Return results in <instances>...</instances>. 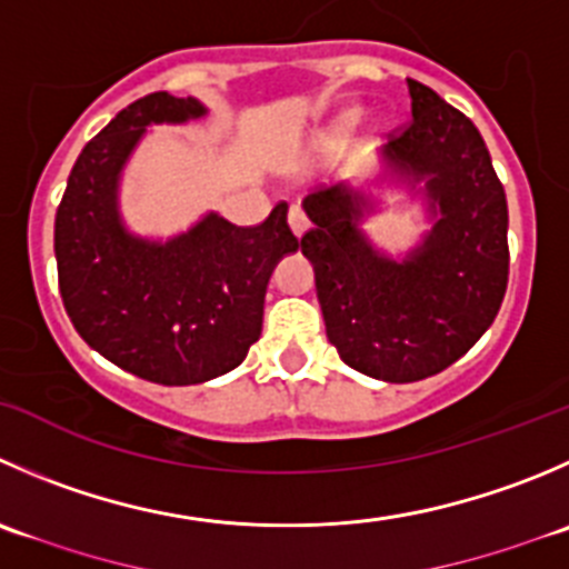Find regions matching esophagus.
Returning <instances> with one entry per match:
<instances>
[{
    "label": "esophagus",
    "mask_w": 569,
    "mask_h": 569,
    "mask_svg": "<svg viewBox=\"0 0 569 569\" xmlns=\"http://www.w3.org/2000/svg\"><path fill=\"white\" fill-rule=\"evenodd\" d=\"M289 224H291V230H295V236H302L311 222H308L306 211H302L300 206H291L289 208Z\"/></svg>",
    "instance_id": "esophagus-1"
}]
</instances>
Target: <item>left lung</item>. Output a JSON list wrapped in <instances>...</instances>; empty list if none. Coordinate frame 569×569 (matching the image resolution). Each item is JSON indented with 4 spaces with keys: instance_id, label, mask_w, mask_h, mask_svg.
I'll return each mask as SVG.
<instances>
[{
    "instance_id": "left-lung-1",
    "label": "left lung",
    "mask_w": 569,
    "mask_h": 569,
    "mask_svg": "<svg viewBox=\"0 0 569 569\" xmlns=\"http://www.w3.org/2000/svg\"><path fill=\"white\" fill-rule=\"evenodd\" d=\"M411 119L386 156L428 178L437 224L408 261L378 256L358 230L361 197L345 189L306 200L325 330L341 361L369 378L411 383L459 361L495 322L509 283V208L481 132L453 104L408 80Z\"/></svg>"
}]
</instances>
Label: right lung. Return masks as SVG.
<instances>
[{
	"instance_id": "obj_1",
	"label": "right lung",
	"mask_w": 569,
	"mask_h": 569,
	"mask_svg": "<svg viewBox=\"0 0 569 569\" xmlns=\"http://www.w3.org/2000/svg\"><path fill=\"white\" fill-rule=\"evenodd\" d=\"M206 113L167 91L127 104L82 147L54 217V258L66 313L88 347L163 386L230 372L261 336L272 267L297 250L278 202L261 224L236 228L211 213L167 244L132 239L116 213V183L152 121Z\"/></svg>"
}]
</instances>
